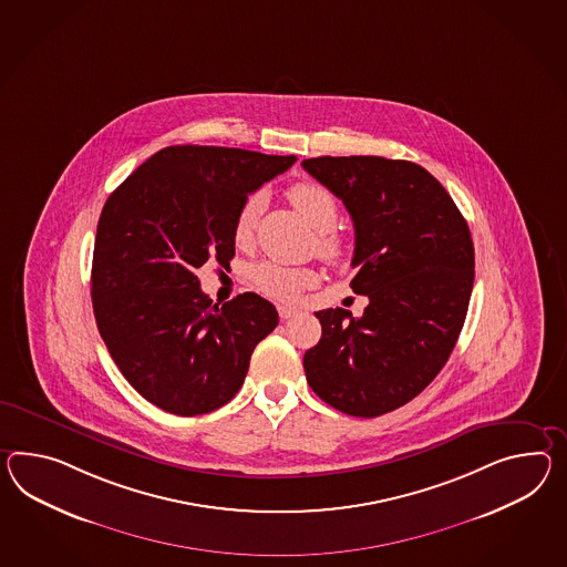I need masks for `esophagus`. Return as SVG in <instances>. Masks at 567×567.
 <instances>
[{"instance_id":"obj_1","label":"esophagus","mask_w":567,"mask_h":567,"mask_svg":"<svg viewBox=\"0 0 567 567\" xmlns=\"http://www.w3.org/2000/svg\"><path fill=\"white\" fill-rule=\"evenodd\" d=\"M299 311L295 309V307H289V305H278V316L282 319L292 318V316H297Z\"/></svg>"}]
</instances>
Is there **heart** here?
<instances>
[{
    "mask_svg": "<svg viewBox=\"0 0 567 567\" xmlns=\"http://www.w3.org/2000/svg\"><path fill=\"white\" fill-rule=\"evenodd\" d=\"M289 200L292 207L303 215L318 231V251L328 258L336 260L344 254V244L340 235L333 234L332 227L338 221V203L333 194L316 182H299L290 186ZM262 194L256 193L244 200L235 217L234 239L237 246H248L254 237L258 215L262 210ZM316 278V272L309 268H289L275 262H262L254 266L251 282L254 287L278 301H290L299 292L301 287L309 285Z\"/></svg>",
    "mask_w": 567,
    "mask_h": 567,
    "instance_id": "1",
    "label": "heart"
}]
</instances>
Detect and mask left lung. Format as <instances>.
<instances>
[{
	"label": "left lung",
	"mask_w": 567,
	"mask_h": 567,
	"mask_svg": "<svg viewBox=\"0 0 567 567\" xmlns=\"http://www.w3.org/2000/svg\"><path fill=\"white\" fill-rule=\"evenodd\" d=\"M301 166L348 208L367 295L362 318L323 309L303 357L307 383L336 410L377 417L414 400L441 373L463 330L475 278L470 227L424 167L377 155L313 157Z\"/></svg>",
	"instance_id": "left-lung-1"
}]
</instances>
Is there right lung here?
Wrapping results in <instances>:
<instances>
[{
	"mask_svg": "<svg viewBox=\"0 0 567 567\" xmlns=\"http://www.w3.org/2000/svg\"><path fill=\"white\" fill-rule=\"evenodd\" d=\"M297 162L235 147L172 145L109 196L97 221L92 305L97 332L138 395L176 415L234 400L258 342L278 326L256 292L213 305L196 268L235 256L248 194Z\"/></svg>",
	"mask_w": 567,
	"mask_h": 567,
	"instance_id": "obj_1",
	"label": "right lung"
}]
</instances>
